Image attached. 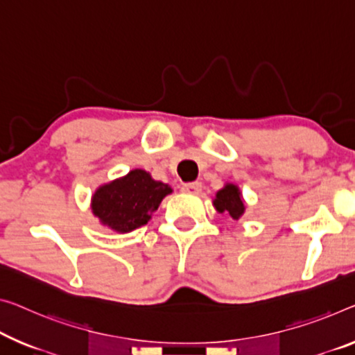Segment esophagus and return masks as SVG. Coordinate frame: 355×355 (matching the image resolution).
<instances>
[{"label": "esophagus", "instance_id": "obj_1", "mask_svg": "<svg viewBox=\"0 0 355 355\" xmlns=\"http://www.w3.org/2000/svg\"><path fill=\"white\" fill-rule=\"evenodd\" d=\"M182 190H184L185 193H193V195H196V193L201 192V184H200V182H189V184L184 185Z\"/></svg>", "mask_w": 355, "mask_h": 355}]
</instances>
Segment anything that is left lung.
Returning <instances> with one entry per match:
<instances>
[{
	"label": "left lung",
	"instance_id": "left-lung-1",
	"mask_svg": "<svg viewBox=\"0 0 355 355\" xmlns=\"http://www.w3.org/2000/svg\"><path fill=\"white\" fill-rule=\"evenodd\" d=\"M212 206H214L217 212L220 214H227L232 217L233 220L241 219V216L246 211V203H244L243 193L236 184L227 182L223 187L216 193L214 200H212Z\"/></svg>",
	"mask_w": 355,
	"mask_h": 355
}]
</instances>
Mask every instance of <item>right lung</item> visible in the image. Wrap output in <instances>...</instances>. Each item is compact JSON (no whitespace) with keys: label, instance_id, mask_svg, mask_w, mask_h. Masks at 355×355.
<instances>
[{"label":"right lung","instance_id":"add662e5","mask_svg":"<svg viewBox=\"0 0 355 355\" xmlns=\"http://www.w3.org/2000/svg\"><path fill=\"white\" fill-rule=\"evenodd\" d=\"M173 189L155 181L150 173L132 170L122 178L103 184L92 195L90 208L101 225L117 233H128L146 225Z\"/></svg>","mask_w":355,"mask_h":355}]
</instances>
